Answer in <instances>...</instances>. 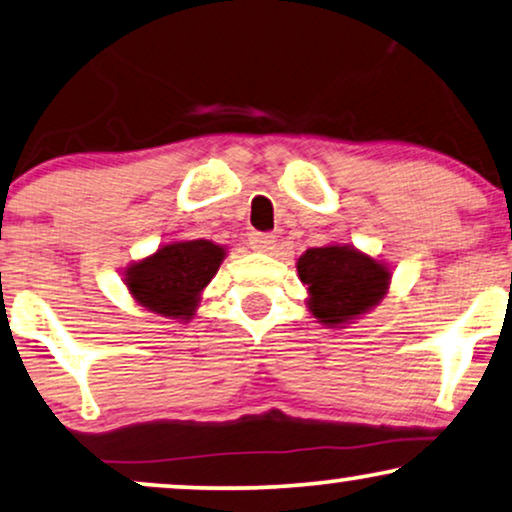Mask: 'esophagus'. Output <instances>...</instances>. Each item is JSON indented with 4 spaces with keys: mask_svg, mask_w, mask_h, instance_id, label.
<instances>
[{
    "mask_svg": "<svg viewBox=\"0 0 512 512\" xmlns=\"http://www.w3.org/2000/svg\"><path fill=\"white\" fill-rule=\"evenodd\" d=\"M277 237L270 235V232H251L249 235V247L254 251H261V254H270L275 249Z\"/></svg>",
    "mask_w": 512,
    "mask_h": 512,
    "instance_id": "1",
    "label": "esophagus"
}]
</instances>
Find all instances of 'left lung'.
Wrapping results in <instances>:
<instances>
[{
	"mask_svg": "<svg viewBox=\"0 0 512 512\" xmlns=\"http://www.w3.org/2000/svg\"><path fill=\"white\" fill-rule=\"evenodd\" d=\"M308 287V310L327 327H343L369 313L388 294L390 270L348 244L308 249L296 263Z\"/></svg>",
	"mask_w": 512,
	"mask_h": 512,
	"instance_id": "1",
	"label": "left lung"
}]
</instances>
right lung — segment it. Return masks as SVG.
I'll use <instances>...</instances> for the list:
<instances>
[{
    "label": "right lung",
    "instance_id": "obj_1",
    "mask_svg": "<svg viewBox=\"0 0 512 512\" xmlns=\"http://www.w3.org/2000/svg\"><path fill=\"white\" fill-rule=\"evenodd\" d=\"M223 258L225 249L209 240L171 242L129 265L124 282L143 308L188 322L197 310L199 294L221 268Z\"/></svg>",
    "mask_w": 512,
    "mask_h": 512
}]
</instances>
